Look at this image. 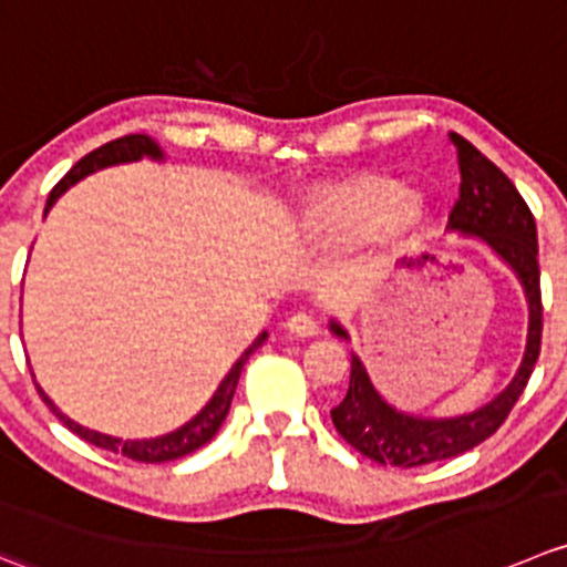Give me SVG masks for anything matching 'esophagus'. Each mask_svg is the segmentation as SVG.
<instances>
[{
  "mask_svg": "<svg viewBox=\"0 0 567 567\" xmlns=\"http://www.w3.org/2000/svg\"><path fill=\"white\" fill-rule=\"evenodd\" d=\"M285 327H288L290 334H299V338H312V334H318V321L312 316H307V312L290 316Z\"/></svg>",
  "mask_w": 567,
  "mask_h": 567,
  "instance_id": "obj_1",
  "label": "esophagus"
}]
</instances>
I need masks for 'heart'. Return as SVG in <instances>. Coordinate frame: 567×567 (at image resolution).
<instances>
[{
  "instance_id": "b5f03b06",
  "label": "heart",
  "mask_w": 567,
  "mask_h": 567,
  "mask_svg": "<svg viewBox=\"0 0 567 567\" xmlns=\"http://www.w3.org/2000/svg\"><path fill=\"white\" fill-rule=\"evenodd\" d=\"M430 221V202L384 174H351L310 188L296 210L293 229L305 249L343 255L373 238L415 233Z\"/></svg>"
}]
</instances>
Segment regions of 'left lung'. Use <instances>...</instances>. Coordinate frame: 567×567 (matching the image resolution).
<instances>
[{
    "instance_id": "obj_1",
    "label": "left lung",
    "mask_w": 567,
    "mask_h": 567,
    "mask_svg": "<svg viewBox=\"0 0 567 567\" xmlns=\"http://www.w3.org/2000/svg\"><path fill=\"white\" fill-rule=\"evenodd\" d=\"M449 137L457 152L460 177H463L460 199L449 216V227L463 238L485 244L518 277L526 307H529V332H526L524 360L513 382L485 406L454 417H421L393 406L373 388L362 360L351 351L349 393L332 410L334 430L368 460L379 465H395V468H417V465L452 460L487 441L524 393L537 354H540L543 301L535 216L496 163L487 161L457 132ZM329 329L334 338L349 340V332L338 321H329Z\"/></svg>"
}]
</instances>
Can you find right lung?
<instances>
[{"label":"right lung","mask_w":567,"mask_h":567,"mask_svg":"<svg viewBox=\"0 0 567 567\" xmlns=\"http://www.w3.org/2000/svg\"><path fill=\"white\" fill-rule=\"evenodd\" d=\"M144 157H150V161H163V157H166L163 155L161 146H157L155 137H150V135H124V137H115V141H110V144L99 146V150H93L91 155L82 157V161L76 163V166L71 168V172L65 174L58 185H54L52 194H49V199H47V213L52 210L54 202H58L60 196L71 188V185H76L80 179H85L87 174H96V172H102V168H110V166H121V163H137V161H144ZM266 338H268V332L257 334L255 343H251L249 349L238 357V362H235V365L229 368L227 377L221 379V384H218V390L213 393V399L207 401V404L202 406V410L196 412L188 423H183L179 430L168 432V435L150 437V441H121V437L102 435V432H96V430H87V426H80L76 421H71L65 412H60L58 406H54V401L49 399L41 388H38V393H41V399L47 401L49 410H52L54 415H58L60 421H63L71 432H74V435H80L82 441H87L91 446L104 449V452L124 454V457L135 460V463H168V460H179V457H185V454L202 449L207 441H213V435H216L218 430H221L224 417H227V412H229V404H233L235 388H238L240 371H244V365H246V360H249L251 351L260 349L262 340Z\"/></svg>","instance_id":"1"}]
</instances>
